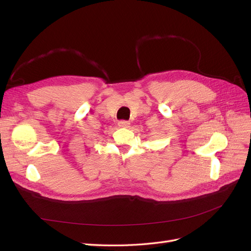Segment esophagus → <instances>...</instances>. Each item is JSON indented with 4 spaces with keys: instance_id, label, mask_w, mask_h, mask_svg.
I'll list each match as a JSON object with an SVG mask.
<instances>
[{
    "instance_id": "esophagus-1",
    "label": "esophagus",
    "mask_w": 251,
    "mask_h": 251,
    "mask_svg": "<svg viewBox=\"0 0 251 251\" xmlns=\"http://www.w3.org/2000/svg\"><path fill=\"white\" fill-rule=\"evenodd\" d=\"M118 126L120 127H128V126H130V123H128V121H126V120H119Z\"/></svg>"
}]
</instances>
